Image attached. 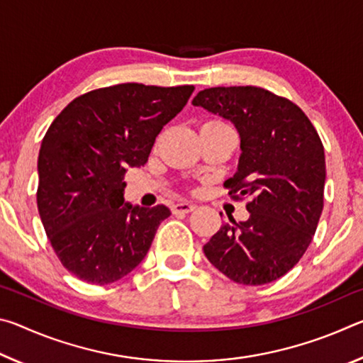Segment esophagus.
I'll list each match as a JSON object with an SVG mask.
<instances>
[{
    "mask_svg": "<svg viewBox=\"0 0 363 363\" xmlns=\"http://www.w3.org/2000/svg\"><path fill=\"white\" fill-rule=\"evenodd\" d=\"M192 210H195L194 203H189V201H179L173 206V213L179 214V213H190Z\"/></svg>",
    "mask_w": 363,
    "mask_h": 363,
    "instance_id": "obj_1",
    "label": "esophagus"
}]
</instances>
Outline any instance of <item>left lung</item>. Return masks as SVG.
<instances>
[{
    "mask_svg": "<svg viewBox=\"0 0 363 363\" xmlns=\"http://www.w3.org/2000/svg\"><path fill=\"white\" fill-rule=\"evenodd\" d=\"M192 104L235 126L242 153L224 186L233 199H251L250 218L220 225L203 253L237 284H270L296 266L315 233L327 174L322 140L298 106L256 86L208 88Z\"/></svg>",
    "mask_w": 363,
    "mask_h": 363,
    "instance_id": "1",
    "label": "left lung"
}]
</instances>
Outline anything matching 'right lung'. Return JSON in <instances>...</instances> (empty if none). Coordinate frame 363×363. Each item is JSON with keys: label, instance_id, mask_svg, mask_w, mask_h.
Listing matches in <instances>:
<instances>
[{"label": "right lung", "instance_id": "obj_1", "mask_svg": "<svg viewBox=\"0 0 363 363\" xmlns=\"http://www.w3.org/2000/svg\"><path fill=\"white\" fill-rule=\"evenodd\" d=\"M194 86L123 83L72 101L49 126L38 155V211L64 267L107 285L149 251L164 205L125 201L128 168L147 163L155 138L186 106Z\"/></svg>", "mask_w": 363, "mask_h": 363}]
</instances>
